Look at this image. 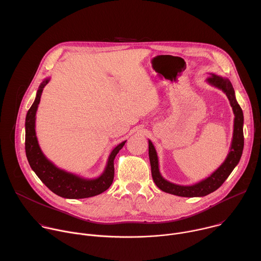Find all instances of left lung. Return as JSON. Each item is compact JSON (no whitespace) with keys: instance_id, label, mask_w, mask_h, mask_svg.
<instances>
[{"instance_id":"1","label":"left lung","mask_w":261,"mask_h":261,"mask_svg":"<svg viewBox=\"0 0 261 261\" xmlns=\"http://www.w3.org/2000/svg\"><path fill=\"white\" fill-rule=\"evenodd\" d=\"M206 82L222 90L226 94L230 105L234 114V124H233V135L229 153L220 167L215 170L208 177L194 184L191 186H181L168 181L165 179L159 170V160L155 146L151 140H148V157H150L152 176L157 185V187L169 194H173L181 197H202L214 191H216L220 186L225 181V179L232 172L234 167L239 164L240 159L244 150V115L241 106L236 99V93L230 81L226 77H222L217 74L212 75L206 80Z\"/></svg>"}]
</instances>
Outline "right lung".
I'll return each mask as SVG.
<instances>
[{
    "instance_id": "obj_1",
    "label": "right lung",
    "mask_w": 261,
    "mask_h": 261,
    "mask_svg": "<svg viewBox=\"0 0 261 261\" xmlns=\"http://www.w3.org/2000/svg\"><path fill=\"white\" fill-rule=\"evenodd\" d=\"M49 81L50 79L47 77L40 84L35 101L25 117V155L29 164L46 187L61 197L81 199L101 194L113 184L115 176L114 160L121 148L125 145L126 140L118 144L110 152L105 169L98 177L87 178L57 167L41 151L35 130L37 109L40 103L43 89Z\"/></svg>"
}]
</instances>
